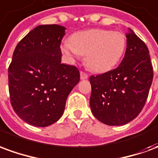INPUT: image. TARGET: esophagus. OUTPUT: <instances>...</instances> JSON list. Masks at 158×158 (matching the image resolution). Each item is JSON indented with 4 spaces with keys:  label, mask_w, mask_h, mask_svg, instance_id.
Segmentation results:
<instances>
[{
    "label": "esophagus",
    "mask_w": 158,
    "mask_h": 158,
    "mask_svg": "<svg viewBox=\"0 0 158 158\" xmlns=\"http://www.w3.org/2000/svg\"><path fill=\"white\" fill-rule=\"evenodd\" d=\"M88 78V74L86 73L80 71V79H86Z\"/></svg>",
    "instance_id": "34e87169"
}]
</instances>
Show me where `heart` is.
<instances>
[{
  "instance_id": "1",
  "label": "heart",
  "mask_w": 158,
  "mask_h": 158,
  "mask_svg": "<svg viewBox=\"0 0 158 158\" xmlns=\"http://www.w3.org/2000/svg\"><path fill=\"white\" fill-rule=\"evenodd\" d=\"M126 36L122 32L93 29L73 34L70 43L62 45V52L70 58L85 55L86 66L93 72L105 73L113 69L123 55Z\"/></svg>"
}]
</instances>
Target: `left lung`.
I'll return each instance as SVG.
<instances>
[{
  "instance_id": "obj_1",
  "label": "left lung",
  "mask_w": 158,
  "mask_h": 158,
  "mask_svg": "<svg viewBox=\"0 0 158 158\" xmlns=\"http://www.w3.org/2000/svg\"><path fill=\"white\" fill-rule=\"evenodd\" d=\"M126 38L127 48L120 65L89 78L91 112L107 125H124L135 118L146 104L152 83V65L145 42L131 29Z\"/></svg>"
}]
</instances>
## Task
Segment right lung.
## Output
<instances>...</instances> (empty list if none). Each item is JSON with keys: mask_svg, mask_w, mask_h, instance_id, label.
I'll use <instances>...</instances> for the list:
<instances>
[{"mask_svg": "<svg viewBox=\"0 0 158 158\" xmlns=\"http://www.w3.org/2000/svg\"><path fill=\"white\" fill-rule=\"evenodd\" d=\"M66 28L39 25L16 46L8 68L10 101L17 115L36 127H46L63 114L66 101L80 79L75 66L61 63Z\"/></svg>", "mask_w": 158, "mask_h": 158, "instance_id": "add662e5", "label": "right lung"}]
</instances>
